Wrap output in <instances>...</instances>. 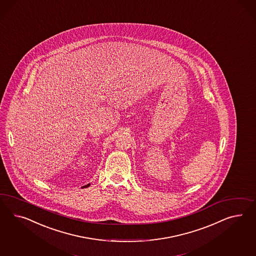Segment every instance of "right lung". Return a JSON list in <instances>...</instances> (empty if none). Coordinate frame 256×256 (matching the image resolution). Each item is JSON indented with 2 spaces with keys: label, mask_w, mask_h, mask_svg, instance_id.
I'll list each match as a JSON object with an SVG mask.
<instances>
[{
  "label": "right lung",
  "mask_w": 256,
  "mask_h": 256,
  "mask_svg": "<svg viewBox=\"0 0 256 256\" xmlns=\"http://www.w3.org/2000/svg\"><path fill=\"white\" fill-rule=\"evenodd\" d=\"M90 186V184H88V186H84V187H88V186Z\"/></svg>",
  "instance_id": "1"
}]
</instances>
